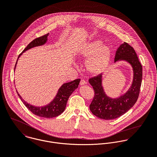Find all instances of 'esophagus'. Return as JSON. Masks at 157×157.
Segmentation results:
<instances>
[{
    "instance_id": "obj_1",
    "label": "esophagus",
    "mask_w": 157,
    "mask_h": 157,
    "mask_svg": "<svg viewBox=\"0 0 157 157\" xmlns=\"http://www.w3.org/2000/svg\"><path fill=\"white\" fill-rule=\"evenodd\" d=\"M86 83V82L84 80H81V81L80 82V85L82 86V85H84Z\"/></svg>"
}]
</instances>
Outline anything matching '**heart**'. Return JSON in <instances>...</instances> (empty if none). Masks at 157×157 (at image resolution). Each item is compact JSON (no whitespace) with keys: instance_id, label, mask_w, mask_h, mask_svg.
<instances>
[{"instance_id":"obj_1","label":"heart","mask_w":157,"mask_h":157,"mask_svg":"<svg viewBox=\"0 0 157 157\" xmlns=\"http://www.w3.org/2000/svg\"><path fill=\"white\" fill-rule=\"evenodd\" d=\"M82 59H88L86 64L87 70L91 74L98 75L104 72L108 67L111 56L110 48L99 40H94L85 45L78 52Z\"/></svg>"}]
</instances>
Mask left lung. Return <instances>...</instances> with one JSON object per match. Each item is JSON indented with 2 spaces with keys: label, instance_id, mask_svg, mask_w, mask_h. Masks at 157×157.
I'll use <instances>...</instances> for the list:
<instances>
[{
  "label": "left lung",
  "instance_id": "8db88e82",
  "mask_svg": "<svg viewBox=\"0 0 157 157\" xmlns=\"http://www.w3.org/2000/svg\"><path fill=\"white\" fill-rule=\"evenodd\" d=\"M125 61L132 67L133 78L131 86L123 95L117 98L108 96L102 86V75L91 78L89 83L94 91L90 109L96 116L105 120L116 119L127 112L138 100L143 78V67L134 49L124 42L117 49L114 63Z\"/></svg>",
  "mask_w": 157,
  "mask_h": 157
}]
</instances>
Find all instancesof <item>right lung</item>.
Returning a JSON list of instances; mask_svg holds the SVG:
<instances>
[{
  "instance_id": "add662e5",
  "label": "right lung",
  "mask_w": 157,
  "mask_h": 157,
  "mask_svg": "<svg viewBox=\"0 0 157 157\" xmlns=\"http://www.w3.org/2000/svg\"><path fill=\"white\" fill-rule=\"evenodd\" d=\"M49 33H48L44 36L37 38L29 44V45L24 49L22 52L19 54L15 64L14 70L16 69L18 59L21 56V55L25 51H28L29 49H30L35 47L43 46L44 44H46L48 41V36H49ZM80 81V79H76L72 82L63 83L61 85V86L58 89L56 95L55 96L53 101H52L49 104L41 106H36L28 104L27 102L23 100V99L19 95L17 90L16 92L20 99L23 102V104L25 105V106L32 113L40 117L52 118L59 116L64 111L69 96L78 87Z\"/></svg>"
}]
</instances>
